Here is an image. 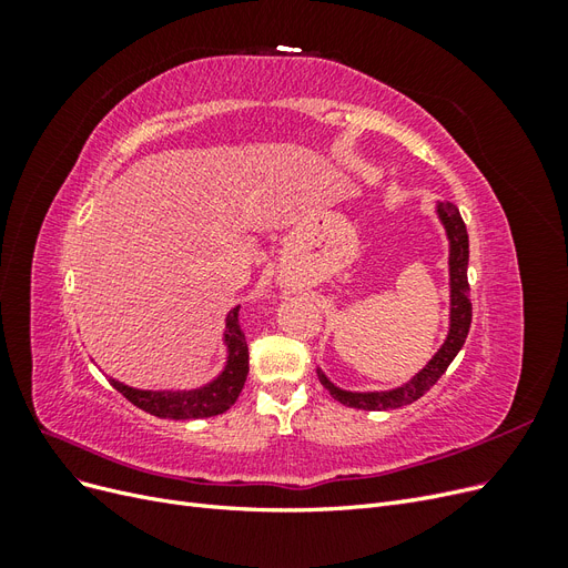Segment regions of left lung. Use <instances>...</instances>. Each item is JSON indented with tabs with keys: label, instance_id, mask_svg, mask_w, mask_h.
I'll list each match as a JSON object with an SVG mask.
<instances>
[{
	"label": "left lung",
	"instance_id": "obj_1",
	"mask_svg": "<svg viewBox=\"0 0 568 568\" xmlns=\"http://www.w3.org/2000/svg\"><path fill=\"white\" fill-rule=\"evenodd\" d=\"M436 213L443 222L445 234L450 242V332L445 336V343L438 348V353L428 359L426 367L417 372L412 379L398 388L390 390H367V393H353L334 386L322 369H317V376L322 386L332 393V398L346 407L355 409H395L419 400L422 395L432 388L445 369L450 367L455 355L462 351L464 341H467L469 326H471V301H469V280H467V265H469V234L464 227V220L457 211V205L450 201H438Z\"/></svg>",
	"mask_w": 568,
	"mask_h": 568
}]
</instances>
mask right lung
I'll return each mask as SVG.
<instances>
[{
    "label": "right lung",
    "instance_id": "add662e5",
    "mask_svg": "<svg viewBox=\"0 0 568 568\" xmlns=\"http://www.w3.org/2000/svg\"><path fill=\"white\" fill-rule=\"evenodd\" d=\"M227 343V365L211 384L192 390H142L109 379L111 386L123 393L125 398L140 409L161 419H205L227 412L239 393L244 388L248 376V343L239 326V305L232 307L225 324Z\"/></svg>",
    "mask_w": 568,
    "mask_h": 568
}]
</instances>
